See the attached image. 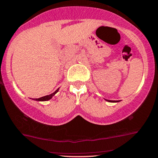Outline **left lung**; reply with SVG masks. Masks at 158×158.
I'll return each mask as SVG.
<instances>
[{
  "label": "left lung",
  "instance_id": "left-lung-1",
  "mask_svg": "<svg viewBox=\"0 0 158 158\" xmlns=\"http://www.w3.org/2000/svg\"><path fill=\"white\" fill-rule=\"evenodd\" d=\"M106 101H109V102H118V101H109V100H106Z\"/></svg>",
  "mask_w": 158,
  "mask_h": 158
}]
</instances>
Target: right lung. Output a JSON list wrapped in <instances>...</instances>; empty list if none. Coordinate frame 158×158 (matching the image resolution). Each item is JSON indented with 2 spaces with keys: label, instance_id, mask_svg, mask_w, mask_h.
<instances>
[{
  "label": "right lung",
  "instance_id": "add662e5",
  "mask_svg": "<svg viewBox=\"0 0 158 158\" xmlns=\"http://www.w3.org/2000/svg\"><path fill=\"white\" fill-rule=\"evenodd\" d=\"M59 88L57 89V90H55V91L54 92V93L51 94L49 95H47V96H44V97H42V98H34V99L33 100H35V101H49L50 99H51L52 98L53 96H54V94H55L56 93H57V91H58Z\"/></svg>",
  "mask_w": 158,
  "mask_h": 158
}]
</instances>
